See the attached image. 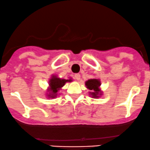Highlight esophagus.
Returning <instances> with one entry per match:
<instances>
[{
  "mask_svg": "<svg viewBox=\"0 0 150 150\" xmlns=\"http://www.w3.org/2000/svg\"><path fill=\"white\" fill-rule=\"evenodd\" d=\"M74 78L77 80V81H79V80H80V78H81V75H80L79 74H76L74 76Z\"/></svg>",
  "mask_w": 150,
  "mask_h": 150,
  "instance_id": "1",
  "label": "esophagus"
}]
</instances>
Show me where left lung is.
I'll list each match as a JSON object with an SVG mask.
<instances>
[{
  "mask_svg": "<svg viewBox=\"0 0 150 150\" xmlns=\"http://www.w3.org/2000/svg\"><path fill=\"white\" fill-rule=\"evenodd\" d=\"M100 85H101V82L98 79H90L85 81L86 87L92 91L89 92V95L92 98L97 99L103 95V91H101L100 88Z\"/></svg>",
  "mask_w": 150,
  "mask_h": 150,
  "instance_id": "obj_1",
  "label": "left lung"
}]
</instances>
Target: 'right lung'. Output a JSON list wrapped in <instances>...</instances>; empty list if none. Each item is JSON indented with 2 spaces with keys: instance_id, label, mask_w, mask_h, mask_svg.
Listing matches in <instances>:
<instances>
[{
  "instance_id": "obj_1",
  "label": "right lung",
  "mask_w": 150,
  "mask_h": 150,
  "mask_svg": "<svg viewBox=\"0 0 150 150\" xmlns=\"http://www.w3.org/2000/svg\"><path fill=\"white\" fill-rule=\"evenodd\" d=\"M72 81L71 79H64L58 77L56 75H52L50 79L48 81L49 86L47 88V98H55L58 96V92L65 85L66 82H71Z\"/></svg>"
}]
</instances>
